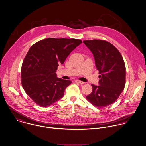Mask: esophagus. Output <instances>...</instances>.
Wrapping results in <instances>:
<instances>
[{"mask_svg": "<svg viewBox=\"0 0 146 146\" xmlns=\"http://www.w3.org/2000/svg\"><path fill=\"white\" fill-rule=\"evenodd\" d=\"M75 82H77V83H80V84H83L84 83V82H82V81H78V80H77V81H76Z\"/></svg>", "mask_w": 146, "mask_h": 146, "instance_id": "34e87169", "label": "esophagus"}]
</instances>
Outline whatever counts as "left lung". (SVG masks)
I'll return each mask as SVG.
<instances>
[{
    "label": "left lung",
    "mask_w": 146,
    "mask_h": 146,
    "mask_svg": "<svg viewBox=\"0 0 146 146\" xmlns=\"http://www.w3.org/2000/svg\"><path fill=\"white\" fill-rule=\"evenodd\" d=\"M94 55L99 71V85L92 84L93 90L87 99L98 108L111 105L118 98L125 84L126 69L123 58L113 44L104 40L83 41Z\"/></svg>",
    "instance_id": "left-lung-1"
}]
</instances>
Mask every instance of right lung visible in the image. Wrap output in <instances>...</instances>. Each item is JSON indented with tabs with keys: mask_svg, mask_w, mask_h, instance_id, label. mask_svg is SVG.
Returning <instances> with one entry per match:
<instances>
[{
	"mask_svg": "<svg viewBox=\"0 0 146 146\" xmlns=\"http://www.w3.org/2000/svg\"><path fill=\"white\" fill-rule=\"evenodd\" d=\"M82 43L79 39L48 38L29 50L21 68L22 85L37 105L47 107L64 96L72 82L58 78L57 68Z\"/></svg>",
	"mask_w": 146,
	"mask_h": 146,
	"instance_id": "add662e5",
	"label": "right lung"
}]
</instances>
